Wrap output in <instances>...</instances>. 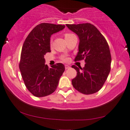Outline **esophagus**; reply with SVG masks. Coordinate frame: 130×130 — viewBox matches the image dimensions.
I'll return each mask as SVG.
<instances>
[{
	"label": "esophagus",
	"mask_w": 130,
	"mask_h": 130,
	"mask_svg": "<svg viewBox=\"0 0 130 130\" xmlns=\"http://www.w3.org/2000/svg\"><path fill=\"white\" fill-rule=\"evenodd\" d=\"M69 68H70V67L69 66V65H65V69H66V70H67V69H69Z\"/></svg>",
	"instance_id": "1"
}]
</instances>
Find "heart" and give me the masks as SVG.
I'll return each mask as SVG.
<instances>
[{
  "instance_id": "heart-1",
  "label": "heart",
  "mask_w": 130,
  "mask_h": 130,
  "mask_svg": "<svg viewBox=\"0 0 130 130\" xmlns=\"http://www.w3.org/2000/svg\"><path fill=\"white\" fill-rule=\"evenodd\" d=\"M73 34H69V33H66V34H64V37H65V38L66 39V38H69V37H70V36H72ZM61 59L63 60V61H69V57H67V56H63L61 57Z\"/></svg>"
}]
</instances>
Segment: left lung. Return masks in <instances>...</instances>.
<instances>
[{
	"label": "left lung",
	"instance_id": "1",
	"mask_svg": "<svg viewBox=\"0 0 130 130\" xmlns=\"http://www.w3.org/2000/svg\"><path fill=\"white\" fill-rule=\"evenodd\" d=\"M69 29L79 38V51L74 61L85 59V67H72L77 71L72 79L74 89L85 95L98 92L105 82L111 70V56L105 37L93 25L67 24Z\"/></svg>",
	"mask_w": 130,
	"mask_h": 130
}]
</instances>
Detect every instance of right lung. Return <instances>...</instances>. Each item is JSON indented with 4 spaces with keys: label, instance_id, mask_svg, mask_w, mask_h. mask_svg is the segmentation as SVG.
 <instances>
[{
    "label": "right lung",
    "instance_id": "add662e5",
    "mask_svg": "<svg viewBox=\"0 0 130 130\" xmlns=\"http://www.w3.org/2000/svg\"><path fill=\"white\" fill-rule=\"evenodd\" d=\"M64 28L62 25L42 23L32 30L23 44L19 69L26 88L35 96L43 97L53 93L64 72L62 63L48 68L44 58L46 53L51 52V35Z\"/></svg>",
    "mask_w": 130,
    "mask_h": 130
}]
</instances>
